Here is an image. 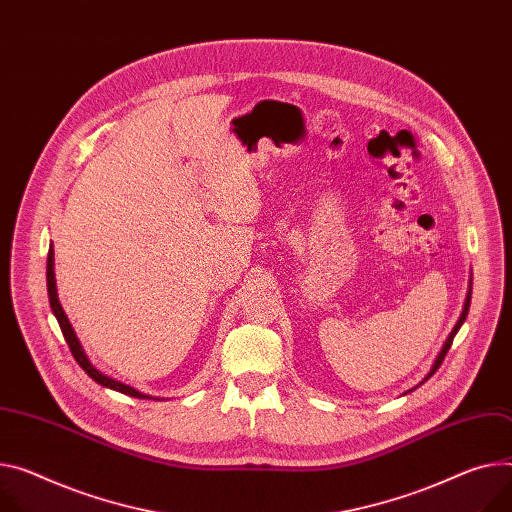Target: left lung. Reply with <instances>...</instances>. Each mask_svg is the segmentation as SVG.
Listing matches in <instances>:
<instances>
[{"instance_id": "8db88e82", "label": "left lung", "mask_w": 512, "mask_h": 512, "mask_svg": "<svg viewBox=\"0 0 512 512\" xmlns=\"http://www.w3.org/2000/svg\"><path fill=\"white\" fill-rule=\"evenodd\" d=\"M469 303H471V285H469V291H467V297H465V303H463V311H461V316H459V320H457V324H455V328L451 330V334H449V338L445 340V344H443V348H441V352H439V357H437V361H435V365H432V369H430V373L424 377V381L426 379H430L432 375L437 373V369L441 367V363L445 361V357H447V352H449V348H451V344H453V338H455V334L459 332V328H461V324L465 322V318H467V311H469ZM422 381V383H424Z\"/></svg>"}]
</instances>
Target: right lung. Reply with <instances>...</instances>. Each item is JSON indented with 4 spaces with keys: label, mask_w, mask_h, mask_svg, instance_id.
I'll list each match as a JSON object with an SVG mask.
<instances>
[{
    "label": "right lung",
    "mask_w": 512,
    "mask_h": 512,
    "mask_svg": "<svg viewBox=\"0 0 512 512\" xmlns=\"http://www.w3.org/2000/svg\"><path fill=\"white\" fill-rule=\"evenodd\" d=\"M47 289H49L51 309H53V313H55V318H57V322H59V328H61V332H63V338H65V342H67V346H69V350H71L73 359L77 361V365H80L96 383H100V385H104V387L121 391V393H125V396H131V398L149 400V396H145V393L133 389L131 385H125V383H121V381H116V379L106 377L104 373H100V371L88 361V357L84 355L82 344H80V340L75 338V332H73V328H71V324H69V320H67V316H65V311H63V307H61V303H59V299H57L55 270H53V250H49V256H47Z\"/></svg>",
    "instance_id": "add662e5"
}]
</instances>
